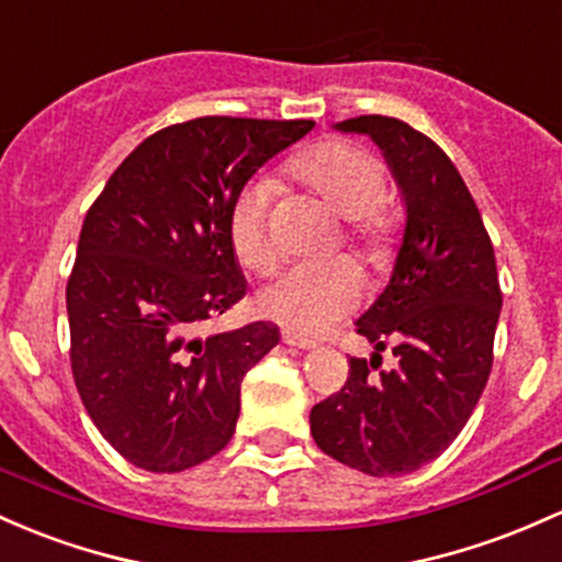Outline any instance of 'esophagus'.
<instances>
[{"label": "esophagus", "instance_id": "34e87169", "mask_svg": "<svg viewBox=\"0 0 562 562\" xmlns=\"http://www.w3.org/2000/svg\"><path fill=\"white\" fill-rule=\"evenodd\" d=\"M282 341L288 344V347H299V349H312L314 347V341L310 336H301V333H295V330H282Z\"/></svg>", "mask_w": 562, "mask_h": 562}]
</instances>
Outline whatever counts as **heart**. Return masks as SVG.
Instances as JSON below:
<instances>
[{
    "label": "heart",
    "instance_id": "1",
    "mask_svg": "<svg viewBox=\"0 0 562 562\" xmlns=\"http://www.w3.org/2000/svg\"><path fill=\"white\" fill-rule=\"evenodd\" d=\"M291 172L314 191L333 213L349 221L347 239L362 250L371 267H384L394 224L381 211L386 196V170L381 159L349 140H323L293 157ZM267 178L252 181L229 211V239L237 261L256 274H269L277 263V245L269 232ZM360 301V271L349 258L301 263L258 293V310L288 328L319 333L355 310Z\"/></svg>",
    "mask_w": 562,
    "mask_h": 562
}]
</instances>
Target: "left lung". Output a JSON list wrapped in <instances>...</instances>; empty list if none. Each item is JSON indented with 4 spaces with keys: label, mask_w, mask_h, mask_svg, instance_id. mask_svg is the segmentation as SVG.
Returning <instances> with one entry per match:
<instances>
[{
    "label": "left lung",
    "mask_w": 562,
    "mask_h": 562,
    "mask_svg": "<svg viewBox=\"0 0 562 562\" xmlns=\"http://www.w3.org/2000/svg\"><path fill=\"white\" fill-rule=\"evenodd\" d=\"M336 131L371 135L384 151L405 232L390 285L357 319L373 357H351L347 384L314 405L312 437L351 470L408 474L451 446L485 390L502 312L496 256L464 178L435 140L381 114ZM386 346L398 368L380 372Z\"/></svg>",
    "instance_id": "left-lung-1"
}]
</instances>
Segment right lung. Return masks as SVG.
<instances>
[{"label": "right lung", "instance_id": "1", "mask_svg": "<svg viewBox=\"0 0 562 562\" xmlns=\"http://www.w3.org/2000/svg\"><path fill=\"white\" fill-rule=\"evenodd\" d=\"M312 120L200 116L149 135L85 215L66 312L92 424L140 470L183 472L232 440L245 373L277 325L196 336L245 295L229 211Z\"/></svg>", "mask_w": 562, "mask_h": 562}]
</instances>
